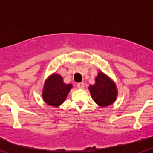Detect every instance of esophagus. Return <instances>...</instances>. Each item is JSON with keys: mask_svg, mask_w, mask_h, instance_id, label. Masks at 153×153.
Wrapping results in <instances>:
<instances>
[{"mask_svg": "<svg viewBox=\"0 0 153 153\" xmlns=\"http://www.w3.org/2000/svg\"><path fill=\"white\" fill-rule=\"evenodd\" d=\"M77 86H78V88H80V89H82L85 86V85H84L83 82H78V84H77Z\"/></svg>", "mask_w": 153, "mask_h": 153, "instance_id": "obj_1", "label": "esophagus"}]
</instances>
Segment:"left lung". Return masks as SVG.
Here are the masks:
<instances>
[{"label":"left lung","instance_id":"left-lung-1","mask_svg":"<svg viewBox=\"0 0 153 153\" xmlns=\"http://www.w3.org/2000/svg\"><path fill=\"white\" fill-rule=\"evenodd\" d=\"M95 80L94 85L88 88L95 102L101 107L108 106L115 102L118 95L115 82L101 71L98 73Z\"/></svg>","mask_w":153,"mask_h":153}]
</instances>
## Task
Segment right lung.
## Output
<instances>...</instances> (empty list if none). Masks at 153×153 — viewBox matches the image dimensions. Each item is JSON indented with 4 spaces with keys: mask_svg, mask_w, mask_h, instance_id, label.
<instances>
[{
    "mask_svg": "<svg viewBox=\"0 0 153 153\" xmlns=\"http://www.w3.org/2000/svg\"><path fill=\"white\" fill-rule=\"evenodd\" d=\"M73 84L63 82V78L59 74L53 73L45 80L42 91L44 101L51 106L58 107L64 102Z\"/></svg>",
    "mask_w": 153,
    "mask_h": 153,
    "instance_id": "add662e5",
    "label": "right lung"
}]
</instances>
